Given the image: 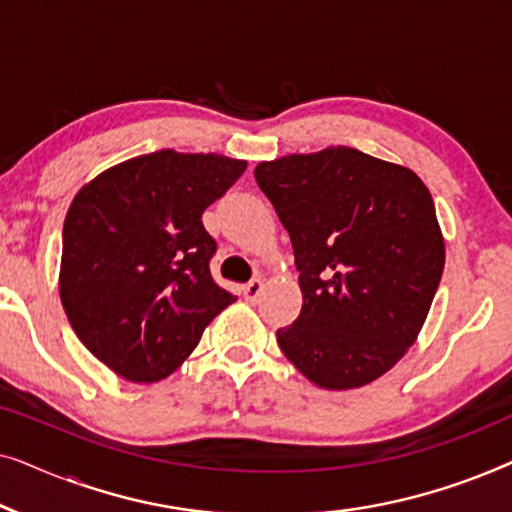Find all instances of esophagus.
<instances>
[{
  "instance_id": "esophagus-1",
  "label": "esophagus",
  "mask_w": 512,
  "mask_h": 512,
  "mask_svg": "<svg viewBox=\"0 0 512 512\" xmlns=\"http://www.w3.org/2000/svg\"><path fill=\"white\" fill-rule=\"evenodd\" d=\"M265 289L263 279H251L249 284H244V298L249 300V303H258V298H261V293Z\"/></svg>"
}]
</instances>
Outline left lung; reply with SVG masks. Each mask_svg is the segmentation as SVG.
I'll use <instances>...</instances> for the list:
<instances>
[{
    "mask_svg": "<svg viewBox=\"0 0 512 512\" xmlns=\"http://www.w3.org/2000/svg\"><path fill=\"white\" fill-rule=\"evenodd\" d=\"M254 177L289 230L303 291L279 349L317 387L377 380L415 342L443 277L429 188L349 146L258 163Z\"/></svg>",
    "mask_w": 512,
    "mask_h": 512,
    "instance_id": "left-lung-1",
    "label": "left lung"
}]
</instances>
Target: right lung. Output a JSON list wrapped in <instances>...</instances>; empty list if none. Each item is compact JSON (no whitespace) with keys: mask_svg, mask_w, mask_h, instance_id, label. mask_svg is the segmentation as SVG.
I'll return each mask as SVG.
<instances>
[{"mask_svg":"<svg viewBox=\"0 0 512 512\" xmlns=\"http://www.w3.org/2000/svg\"><path fill=\"white\" fill-rule=\"evenodd\" d=\"M244 160L163 149L114 165L76 193L62 228L60 298L88 352L130 382H158L235 296L209 272L202 212Z\"/></svg>","mask_w":512,"mask_h":512,"instance_id":"obj_1","label":"right lung"}]
</instances>
